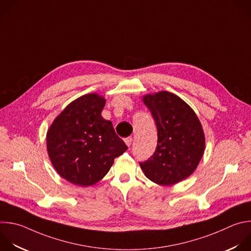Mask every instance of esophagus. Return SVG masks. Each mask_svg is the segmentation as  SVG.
<instances>
[{"label":"esophagus","instance_id":"esophagus-1","mask_svg":"<svg viewBox=\"0 0 251 251\" xmlns=\"http://www.w3.org/2000/svg\"><path fill=\"white\" fill-rule=\"evenodd\" d=\"M132 141H133V138H132V137H128V138H125V139H124V142L126 143V145H127L128 147L131 146Z\"/></svg>","mask_w":251,"mask_h":251}]
</instances>
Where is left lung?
I'll return each instance as SVG.
<instances>
[{"label":"left lung","mask_w":251,"mask_h":251,"mask_svg":"<svg viewBox=\"0 0 251 251\" xmlns=\"http://www.w3.org/2000/svg\"><path fill=\"white\" fill-rule=\"evenodd\" d=\"M157 128L153 154L140 162L145 176L152 182L171 186L191 176L205 150V135L194 110L180 98L159 92L143 98Z\"/></svg>","instance_id":"8db88e82"}]
</instances>
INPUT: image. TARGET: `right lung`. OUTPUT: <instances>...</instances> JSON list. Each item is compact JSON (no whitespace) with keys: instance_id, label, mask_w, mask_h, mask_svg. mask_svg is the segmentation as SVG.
Masks as SVG:
<instances>
[{"instance_id":"1","label":"right lung","mask_w":251,"mask_h":251,"mask_svg":"<svg viewBox=\"0 0 251 251\" xmlns=\"http://www.w3.org/2000/svg\"><path fill=\"white\" fill-rule=\"evenodd\" d=\"M103 97L89 94L72 101L53 121L46 144L50 160L67 181L87 187L109 172L114 158L128 147L103 119Z\"/></svg>"}]
</instances>
